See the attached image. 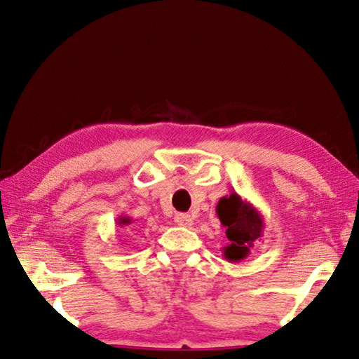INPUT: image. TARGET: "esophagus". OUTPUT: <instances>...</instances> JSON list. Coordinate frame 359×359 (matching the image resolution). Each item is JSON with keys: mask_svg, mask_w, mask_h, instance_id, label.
Listing matches in <instances>:
<instances>
[{"mask_svg": "<svg viewBox=\"0 0 359 359\" xmlns=\"http://www.w3.org/2000/svg\"><path fill=\"white\" fill-rule=\"evenodd\" d=\"M174 222L179 226H191L193 225V217L187 215V212H177L174 216Z\"/></svg>", "mask_w": 359, "mask_h": 359, "instance_id": "34e87169", "label": "esophagus"}]
</instances>
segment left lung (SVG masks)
<instances>
[{
	"mask_svg": "<svg viewBox=\"0 0 359 359\" xmlns=\"http://www.w3.org/2000/svg\"><path fill=\"white\" fill-rule=\"evenodd\" d=\"M217 217L225 228L230 243L222 248L228 262H241L250 255L251 247L264 236V217L253 203L238 193L220 197L216 207Z\"/></svg>",
	"mask_w": 359,
	"mask_h": 359,
	"instance_id": "left-lung-1",
	"label": "left lung"
}]
</instances>
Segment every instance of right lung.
I'll return each instance as SVG.
<instances>
[{"mask_svg": "<svg viewBox=\"0 0 359 359\" xmlns=\"http://www.w3.org/2000/svg\"><path fill=\"white\" fill-rule=\"evenodd\" d=\"M117 224H118L120 226H126V225L131 224V217H128V216H120V217L117 219Z\"/></svg>", "mask_w": 359, "mask_h": 359, "instance_id": "right-lung-1", "label": "right lung"}]
</instances>
